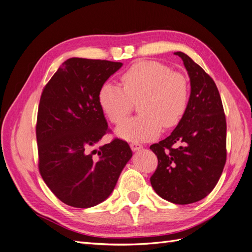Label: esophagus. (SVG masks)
I'll list each match as a JSON object with an SVG mask.
<instances>
[{"mask_svg": "<svg viewBox=\"0 0 252 252\" xmlns=\"http://www.w3.org/2000/svg\"><path fill=\"white\" fill-rule=\"evenodd\" d=\"M130 147H131L132 151H139V150H141V149L143 148V146H142L141 144L135 143V142H133V143L130 144Z\"/></svg>", "mask_w": 252, "mask_h": 252, "instance_id": "1", "label": "esophagus"}]
</instances>
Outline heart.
I'll list each match as a JSON object with an SVG mask.
<instances>
[{
	"label": "heart",
	"instance_id": "heart-1",
	"mask_svg": "<svg viewBox=\"0 0 252 252\" xmlns=\"http://www.w3.org/2000/svg\"><path fill=\"white\" fill-rule=\"evenodd\" d=\"M123 88L105 83L98 91V104L113 124L124 121L139 103L141 116L128 119L116 130L119 138L143 142L157 138L162 127L177 125L189 98L188 80L184 74L155 61L132 65L121 77Z\"/></svg>",
	"mask_w": 252,
	"mask_h": 252
}]
</instances>
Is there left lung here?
<instances>
[{"mask_svg": "<svg viewBox=\"0 0 252 252\" xmlns=\"http://www.w3.org/2000/svg\"><path fill=\"white\" fill-rule=\"evenodd\" d=\"M190 79L187 108L169 136L150 149L158 168L155 191L173 204L201 201L216 187L226 163V118L215 81L186 53L177 51Z\"/></svg>", "mask_w": 252, "mask_h": 252, "instance_id": "1", "label": "left lung"}]
</instances>
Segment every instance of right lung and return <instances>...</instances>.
Here are the masks:
<instances>
[{"label": "right lung", "instance_id": "1", "mask_svg": "<svg viewBox=\"0 0 252 252\" xmlns=\"http://www.w3.org/2000/svg\"><path fill=\"white\" fill-rule=\"evenodd\" d=\"M122 66L68 59L42 93L36 122L40 173L53 194L71 207H94L107 199L132 157L120 139L98 146L108 131L98 91Z\"/></svg>", "mask_w": 252, "mask_h": 252}]
</instances>
